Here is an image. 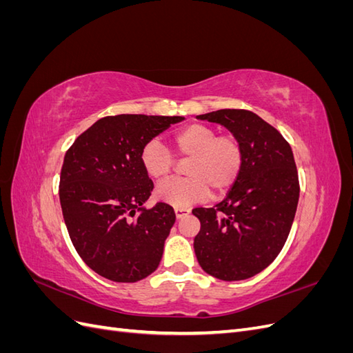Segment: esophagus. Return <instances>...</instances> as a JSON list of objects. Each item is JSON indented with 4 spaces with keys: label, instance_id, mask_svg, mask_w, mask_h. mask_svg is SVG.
Returning a JSON list of instances; mask_svg holds the SVG:
<instances>
[{
    "label": "esophagus",
    "instance_id": "1",
    "mask_svg": "<svg viewBox=\"0 0 353 353\" xmlns=\"http://www.w3.org/2000/svg\"><path fill=\"white\" fill-rule=\"evenodd\" d=\"M188 213H190V209H188V208H175V215H176L178 219L187 216Z\"/></svg>",
    "mask_w": 353,
    "mask_h": 353
}]
</instances>
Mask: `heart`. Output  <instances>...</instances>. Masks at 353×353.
<instances>
[{
  "label": "heart",
  "instance_id": "b5f03b06",
  "mask_svg": "<svg viewBox=\"0 0 353 353\" xmlns=\"http://www.w3.org/2000/svg\"><path fill=\"white\" fill-rule=\"evenodd\" d=\"M206 123H188L174 132L170 143L178 157L188 159L187 178L159 185L156 196L175 208L190 206L210 194L225 193L236 183L244 162L241 141L232 134H221ZM140 163L148 178L157 183L172 174L175 159L157 140L147 141L140 152Z\"/></svg>",
  "mask_w": 353,
  "mask_h": 353
}]
</instances>
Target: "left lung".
Segmentation results:
<instances>
[{"mask_svg":"<svg viewBox=\"0 0 353 353\" xmlns=\"http://www.w3.org/2000/svg\"><path fill=\"white\" fill-rule=\"evenodd\" d=\"M221 123L241 141L244 162L227 197L196 208L194 252L203 271L223 281L259 274L279 256L299 201V175L284 137L250 110L222 109L197 116Z\"/></svg>","mask_w":353,"mask_h":353,"instance_id":"8db88e82","label":"left lung"}]
</instances>
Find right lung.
I'll list each match as a JSON object with an SVG mask.
<instances>
[{
    "label": "right lung",
    "mask_w": 353,
    "mask_h": 353,
    "mask_svg": "<svg viewBox=\"0 0 353 353\" xmlns=\"http://www.w3.org/2000/svg\"><path fill=\"white\" fill-rule=\"evenodd\" d=\"M183 116H105L70 145L60 174V205L70 240L92 271L135 283L159 266L175 222L174 208L143 205L153 181L140 163L143 145Z\"/></svg>",
    "instance_id": "right-lung-1"
}]
</instances>
